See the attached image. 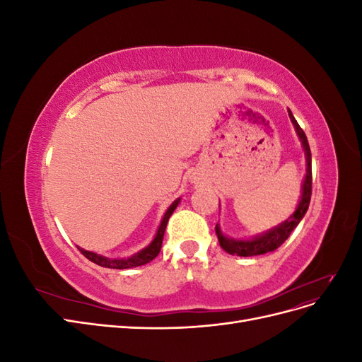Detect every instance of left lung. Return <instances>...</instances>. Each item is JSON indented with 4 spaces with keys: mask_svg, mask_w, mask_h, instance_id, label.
Here are the masks:
<instances>
[{
    "mask_svg": "<svg viewBox=\"0 0 362 362\" xmlns=\"http://www.w3.org/2000/svg\"><path fill=\"white\" fill-rule=\"evenodd\" d=\"M288 116L294 125L296 133H298V136L302 141V146L305 151V158H306V173H305V180L302 184V194H300V201L298 204V208H296V211L290 216V218H287L286 222H282L281 225L269 229V231H266L264 234H259L254 238H247V240H235V238L226 237L221 231V226H218V223H217L216 234L218 238V243H221V247L225 252H228V254L237 255V257H254V255L267 254V252H273L290 237L293 229L299 225L306 210H308L310 201H311V192H313L311 190V185H313L311 149H310L308 139H306L303 129L299 127L298 120L294 119V116L290 110H288Z\"/></svg>",
    "mask_w": 362,
    "mask_h": 362,
    "instance_id": "8db88e82",
    "label": "left lung"
}]
</instances>
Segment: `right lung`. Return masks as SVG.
Instances as JSON below:
<instances>
[{"mask_svg":"<svg viewBox=\"0 0 362 362\" xmlns=\"http://www.w3.org/2000/svg\"><path fill=\"white\" fill-rule=\"evenodd\" d=\"M180 201H181V198H178L177 201H173L172 205L168 208V211L164 213L154 240H152V242L145 249L139 250L137 254H134V255H131L128 258H108V257L98 255V254H95V252L86 250L80 246H76V247H78V250L87 259H90L92 262H95V264L101 266V267H107V269H133V267H137V266H144V264H146V262L154 259L160 254L163 237H164V231H166V225L169 222V217L175 211V208L178 206Z\"/></svg>","mask_w":362,"mask_h":362,"instance_id":"right-lung-1","label":"right lung"}]
</instances>
